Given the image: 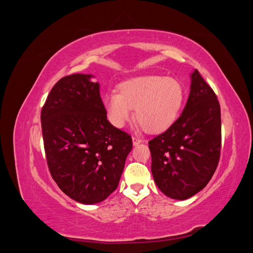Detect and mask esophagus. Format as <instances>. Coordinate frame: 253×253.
Masks as SVG:
<instances>
[{
    "mask_svg": "<svg viewBox=\"0 0 253 253\" xmlns=\"http://www.w3.org/2000/svg\"><path fill=\"white\" fill-rule=\"evenodd\" d=\"M132 140H133V144H134V145H137V144H139V143L142 142V139L137 138V137H133Z\"/></svg>",
    "mask_w": 253,
    "mask_h": 253,
    "instance_id": "esophagus-1",
    "label": "esophagus"
}]
</instances>
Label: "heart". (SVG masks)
Returning <instances> with one entry per match:
<instances>
[{"label":"heart","mask_w":253,"mask_h":253,"mask_svg":"<svg viewBox=\"0 0 253 253\" xmlns=\"http://www.w3.org/2000/svg\"><path fill=\"white\" fill-rule=\"evenodd\" d=\"M120 93L111 90L104 105L111 124L124 127L133 118L150 133L162 132L177 118L185 98L181 83L163 76H149L124 82Z\"/></svg>","instance_id":"1"}]
</instances>
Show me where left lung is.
<instances>
[{
  "label": "left lung",
  "mask_w": 253,
  "mask_h": 253,
  "mask_svg": "<svg viewBox=\"0 0 253 253\" xmlns=\"http://www.w3.org/2000/svg\"><path fill=\"white\" fill-rule=\"evenodd\" d=\"M220 147L217 97L194 70L181 115L169 128L149 141L151 170L157 187L173 200L185 201L195 195L215 172Z\"/></svg>",
  "instance_id": "1"
}]
</instances>
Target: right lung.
<instances>
[{"instance_id":"right-lung-1","label":"right lung","mask_w":253,"mask_h":253,"mask_svg":"<svg viewBox=\"0 0 253 253\" xmlns=\"http://www.w3.org/2000/svg\"><path fill=\"white\" fill-rule=\"evenodd\" d=\"M93 75L61 78L41 111L51 177L72 200L93 205L118 187L132 137L112 126Z\"/></svg>"}]
</instances>
